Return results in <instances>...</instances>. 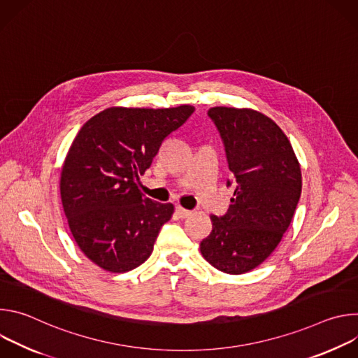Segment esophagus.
<instances>
[{"label":"esophagus","instance_id":"1","mask_svg":"<svg viewBox=\"0 0 358 358\" xmlns=\"http://www.w3.org/2000/svg\"><path fill=\"white\" fill-rule=\"evenodd\" d=\"M176 213H177V215H178L180 218H187V217L191 215V211H188V210H185V208H182V207H180V206L176 208Z\"/></svg>","mask_w":358,"mask_h":358}]
</instances>
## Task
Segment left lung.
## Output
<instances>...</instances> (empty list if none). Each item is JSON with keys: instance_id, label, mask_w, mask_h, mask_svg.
Masks as SVG:
<instances>
[{"instance_id": "obj_1", "label": "left lung", "mask_w": 358, "mask_h": 358, "mask_svg": "<svg viewBox=\"0 0 358 358\" xmlns=\"http://www.w3.org/2000/svg\"><path fill=\"white\" fill-rule=\"evenodd\" d=\"M225 144L236 182L224 217L211 215L202 239L203 259L229 275L265 262L287 231L301 194V171L283 130L253 109L217 106L208 110Z\"/></svg>"}]
</instances>
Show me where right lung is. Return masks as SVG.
<instances>
[{
	"label": "right lung",
	"instance_id": "add662e5",
	"mask_svg": "<svg viewBox=\"0 0 358 358\" xmlns=\"http://www.w3.org/2000/svg\"><path fill=\"white\" fill-rule=\"evenodd\" d=\"M194 110L108 108L76 134L62 164L61 199L78 246L99 268L123 273L148 259L174 206L143 195L138 176Z\"/></svg>",
	"mask_w": 358,
	"mask_h": 358
}]
</instances>
